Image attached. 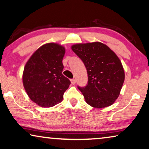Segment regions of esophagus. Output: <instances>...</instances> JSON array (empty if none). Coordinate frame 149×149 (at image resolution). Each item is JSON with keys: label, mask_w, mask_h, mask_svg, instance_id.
Segmentation results:
<instances>
[{"label": "esophagus", "mask_w": 149, "mask_h": 149, "mask_svg": "<svg viewBox=\"0 0 149 149\" xmlns=\"http://www.w3.org/2000/svg\"><path fill=\"white\" fill-rule=\"evenodd\" d=\"M71 83H72V85H74L75 84V79H71Z\"/></svg>", "instance_id": "1"}]
</instances>
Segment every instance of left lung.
Wrapping results in <instances>:
<instances>
[{
    "label": "left lung",
    "mask_w": 149,
    "mask_h": 149,
    "mask_svg": "<svg viewBox=\"0 0 149 149\" xmlns=\"http://www.w3.org/2000/svg\"><path fill=\"white\" fill-rule=\"evenodd\" d=\"M72 49L87 70V85L78 87L86 103L97 109L113 105L125 81L123 67L116 54L100 42L74 44Z\"/></svg>",
    "instance_id": "left-lung-1"
}]
</instances>
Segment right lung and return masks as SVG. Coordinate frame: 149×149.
Listing matches in <instances>:
<instances>
[{
    "instance_id": "add662e5",
    "label": "right lung",
    "mask_w": 149,
    "mask_h": 149,
    "mask_svg": "<svg viewBox=\"0 0 149 149\" xmlns=\"http://www.w3.org/2000/svg\"><path fill=\"white\" fill-rule=\"evenodd\" d=\"M65 49L62 45L48 43L33 53L24 68L22 82L27 95L42 107L60 103L70 85L62 74Z\"/></svg>"
}]
</instances>
